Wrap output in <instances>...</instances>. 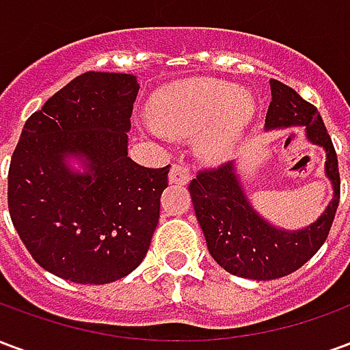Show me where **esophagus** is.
I'll use <instances>...</instances> for the list:
<instances>
[{"instance_id": "34e87169", "label": "esophagus", "mask_w": 350, "mask_h": 350, "mask_svg": "<svg viewBox=\"0 0 350 350\" xmlns=\"http://www.w3.org/2000/svg\"><path fill=\"white\" fill-rule=\"evenodd\" d=\"M189 170L183 167V165H174L170 174H168V182L174 183V185H185L189 182Z\"/></svg>"}]
</instances>
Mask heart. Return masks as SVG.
Segmentation results:
<instances>
[{"label": "heart", "mask_w": 350, "mask_h": 350, "mask_svg": "<svg viewBox=\"0 0 350 350\" xmlns=\"http://www.w3.org/2000/svg\"><path fill=\"white\" fill-rule=\"evenodd\" d=\"M155 125L176 137H202L200 155L225 161L255 116V100L236 84L195 79L161 90L150 103Z\"/></svg>", "instance_id": "obj_1"}]
</instances>
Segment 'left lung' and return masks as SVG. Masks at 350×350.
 Returning <instances> with one entry per match:
<instances>
[{"instance_id":"1","label":"left lung","mask_w":350,"mask_h":350,"mask_svg":"<svg viewBox=\"0 0 350 350\" xmlns=\"http://www.w3.org/2000/svg\"><path fill=\"white\" fill-rule=\"evenodd\" d=\"M270 90L264 129L304 127L308 142L326 153L324 174L334 193L319 219L288 230L262 217L243 189L238 161L200 172L189 183L193 208L213 260L232 275L257 281L283 278L308 262L328 238L339 204L338 155L319 110L279 80H270Z\"/></svg>"}]
</instances>
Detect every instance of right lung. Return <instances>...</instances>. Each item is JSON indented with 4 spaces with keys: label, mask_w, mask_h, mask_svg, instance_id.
Segmentation results:
<instances>
[{
    "label": "right lung",
    "mask_w": 350,
    "mask_h": 350,
    "mask_svg": "<svg viewBox=\"0 0 350 350\" xmlns=\"http://www.w3.org/2000/svg\"><path fill=\"white\" fill-rule=\"evenodd\" d=\"M138 88L135 75L84 72L22 129L9 213L35 262L57 278L112 283L150 250L170 165L146 168L127 157Z\"/></svg>",
    "instance_id": "obj_1"
}]
</instances>
